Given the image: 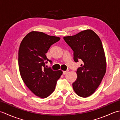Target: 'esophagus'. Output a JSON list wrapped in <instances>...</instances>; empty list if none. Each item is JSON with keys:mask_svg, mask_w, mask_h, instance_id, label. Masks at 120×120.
<instances>
[{"mask_svg": "<svg viewBox=\"0 0 120 120\" xmlns=\"http://www.w3.org/2000/svg\"><path fill=\"white\" fill-rule=\"evenodd\" d=\"M68 72V70H67V71H63V74L64 75L67 74Z\"/></svg>", "mask_w": 120, "mask_h": 120, "instance_id": "1", "label": "esophagus"}]
</instances>
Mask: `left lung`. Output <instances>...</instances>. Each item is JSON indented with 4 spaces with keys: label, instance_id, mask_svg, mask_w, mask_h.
I'll use <instances>...</instances> for the list:
<instances>
[{
    "label": "left lung",
    "instance_id": "8db88e82",
    "mask_svg": "<svg viewBox=\"0 0 120 120\" xmlns=\"http://www.w3.org/2000/svg\"><path fill=\"white\" fill-rule=\"evenodd\" d=\"M63 39L73 50L74 61L80 60L83 62L77 69V79L73 83L74 90L78 96L87 98L98 87L106 73V61L102 43L90 29Z\"/></svg>",
    "mask_w": 120,
    "mask_h": 120
}]
</instances>
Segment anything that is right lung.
I'll use <instances>...</instances> for the list:
<instances>
[{"instance_id": "add662e5", "label": "right lung", "mask_w": 120, "mask_h": 120, "mask_svg": "<svg viewBox=\"0 0 120 120\" xmlns=\"http://www.w3.org/2000/svg\"><path fill=\"white\" fill-rule=\"evenodd\" d=\"M60 39L43 32L32 31L20 44L18 58L20 74L29 90L41 98H47L53 92L63 73L62 71H53L45 65L48 61L52 63L45 53Z\"/></svg>"}]
</instances>
